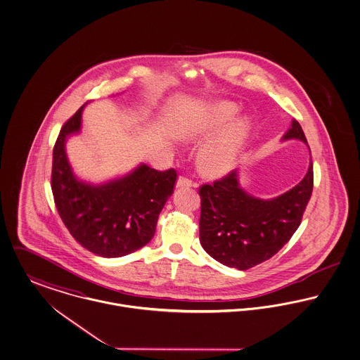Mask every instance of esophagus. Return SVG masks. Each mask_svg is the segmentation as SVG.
<instances>
[{"label":"esophagus","mask_w":360,"mask_h":360,"mask_svg":"<svg viewBox=\"0 0 360 360\" xmlns=\"http://www.w3.org/2000/svg\"><path fill=\"white\" fill-rule=\"evenodd\" d=\"M192 186H195V184L186 176H179L176 181V188H192Z\"/></svg>","instance_id":"34e87169"}]
</instances>
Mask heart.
Segmentation results:
<instances>
[{
  "label": "heart",
  "mask_w": 360,
  "mask_h": 360,
  "mask_svg": "<svg viewBox=\"0 0 360 360\" xmlns=\"http://www.w3.org/2000/svg\"><path fill=\"white\" fill-rule=\"evenodd\" d=\"M236 112L237 105L233 103H215L189 123L186 136L192 139H207L217 133ZM248 136L249 122L247 117H237L230 122L224 129H221L217 137L201 148L198 153L200 169L207 175H221L231 169Z\"/></svg>",
  "instance_id": "b5f03b06"
}]
</instances>
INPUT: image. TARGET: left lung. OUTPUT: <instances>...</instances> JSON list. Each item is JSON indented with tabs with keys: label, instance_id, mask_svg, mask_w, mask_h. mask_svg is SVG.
I'll use <instances>...</instances> for the list:
<instances>
[{
	"label": "left lung",
	"instance_id": "8db88e82",
	"mask_svg": "<svg viewBox=\"0 0 360 360\" xmlns=\"http://www.w3.org/2000/svg\"><path fill=\"white\" fill-rule=\"evenodd\" d=\"M292 139L307 143L296 119L283 136ZM312 186V162L300 184L271 200L256 198L241 189L237 169L211 185H201V247L221 264L238 270L269 260L299 229Z\"/></svg>",
	"mask_w": 360,
	"mask_h": 360
}]
</instances>
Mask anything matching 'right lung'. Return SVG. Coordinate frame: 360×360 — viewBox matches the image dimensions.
I'll use <instances>...</instances> for the list:
<instances>
[{
	"instance_id": "right-lung-1",
	"label": "right lung",
	"mask_w": 360,
	"mask_h": 360,
	"mask_svg": "<svg viewBox=\"0 0 360 360\" xmlns=\"http://www.w3.org/2000/svg\"><path fill=\"white\" fill-rule=\"evenodd\" d=\"M83 108L63 124L56 139L51 182L56 208L83 248L103 257L124 256L155 236L159 215L174 193L176 171L142 165L98 186L77 179L65 155V139L81 130Z\"/></svg>"
}]
</instances>
